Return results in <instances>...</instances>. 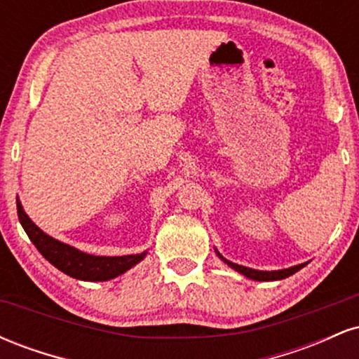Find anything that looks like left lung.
<instances>
[{"label":"left lung","instance_id":"obj_1","mask_svg":"<svg viewBox=\"0 0 359 359\" xmlns=\"http://www.w3.org/2000/svg\"><path fill=\"white\" fill-rule=\"evenodd\" d=\"M219 255V253H217ZM221 257V255H219ZM221 259L224 263H228L231 269H234L236 271H240V273L245 275V277H248L251 280H258V282H271V280H282V278H287L290 277V275H294L295 271H299L300 269H304L306 266V263L304 265H297V266H292V269H287V270H277V271H259V270H253V269H246V266H241V265H236V263L229 262V259L222 258Z\"/></svg>","mask_w":359,"mask_h":359}]
</instances>
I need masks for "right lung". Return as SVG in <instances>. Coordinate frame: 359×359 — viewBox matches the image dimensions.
I'll return each mask as SVG.
<instances>
[{
    "mask_svg": "<svg viewBox=\"0 0 359 359\" xmlns=\"http://www.w3.org/2000/svg\"><path fill=\"white\" fill-rule=\"evenodd\" d=\"M18 219L22 222L25 233L28 234L30 241L36 246L45 259L52 263L55 269L64 271L65 275L86 282H104L125 273L131 266L137 265L140 259L145 258L147 253L126 255V257H94V255L82 253V251L64 245V243L53 240L39 229L30 217L23 211L22 204L16 203Z\"/></svg>",
    "mask_w": 359,
    "mask_h": 359,
    "instance_id": "right-lung-1",
    "label": "right lung"
}]
</instances>
